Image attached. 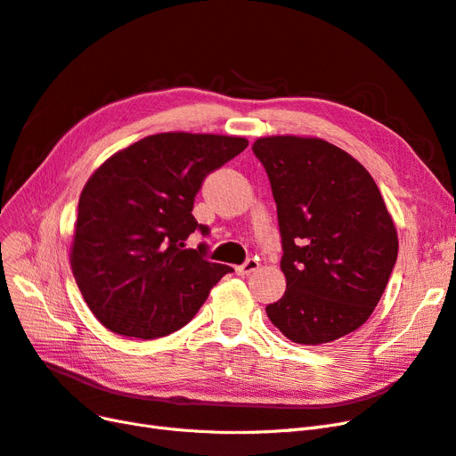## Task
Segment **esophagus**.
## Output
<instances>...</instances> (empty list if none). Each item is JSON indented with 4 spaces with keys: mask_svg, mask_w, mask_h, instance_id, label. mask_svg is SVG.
Returning <instances> with one entry per match:
<instances>
[{
    "mask_svg": "<svg viewBox=\"0 0 456 456\" xmlns=\"http://www.w3.org/2000/svg\"><path fill=\"white\" fill-rule=\"evenodd\" d=\"M255 270H258V260L256 258H247L241 265L235 268V272H238L240 275H248V273H253Z\"/></svg>",
    "mask_w": 456,
    "mask_h": 456,
    "instance_id": "obj_1",
    "label": "esophagus"
}]
</instances>
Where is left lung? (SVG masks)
Segmentation results:
<instances>
[{
    "label": "left lung",
    "mask_w": 456,
    "mask_h": 456,
    "mask_svg": "<svg viewBox=\"0 0 456 456\" xmlns=\"http://www.w3.org/2000/svg\"><path fill=\"white\" fill-rule=\"evenodd\" d=\"M253 152L268 174L287 290L265 307L294 343L354 332L379 304L398 235L378 184L351 154L317 137L273 135Z\"/></svg>",
    "instance_id": "left-lung-1"
}]
</instances>
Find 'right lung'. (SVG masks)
I'll return each mask as SVG.
<instances>
[{"mask_svg":"<svg viewBox=\"0 0 456 456\" xmlns=\"http://www.w3.org/2000/svg\"><path fill=\"white\" fill-rule=\"evenodd\" d=\"M245 137L167 132L137 141L100 166L78 198L71 270L85 302L115 334L152 339L191 322L230 265L186 248L194 198Z\"/></svg>","mask_w":456,"mask_h":456,"instance_id":"obj_1","label":"right lung"}]
</instances>
